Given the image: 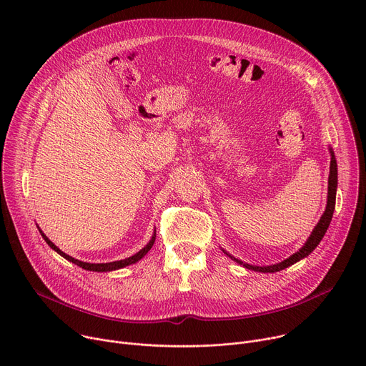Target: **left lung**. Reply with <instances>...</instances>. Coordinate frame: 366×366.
<instances>
[{
	"label": "left lung",
	"mask_w": 366,
	"mask_h": 366,
	"mask_svg": "<svg viewBox=\"0 0 366 366\" xmlns=\"http://www.w3.org/2000/svg\"><path fill=\"white\" fill-rule=\"evenodd\" d=\"M336 187H337V165H336L335 154L332 153L330 175H329V197H327L326 212H325V214L322 216L319 224L315 227V230H312V233H311V236L308 237V240L305 242V244H304L297 253H294L292 256H290L288 259L282 260L281 264H277V265H271V267H252V265L243 264V262H240V260L234 259L236 262L240 264V265H243L244 268L253 269V271H256V272H278V271L285 269L287 267H291L292 264L298 262L300 259L308 256L312 250H315V249L317 247V244L320 243V240L323 239L325 233H326L327 229H329V224H330V222H332L333 212H335V204H336Z\"/></svg>",
	"instance_id": "left-lung-1"
}]
</instances>
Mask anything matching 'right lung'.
<instances>
[{"instance_id": "add662e5", "label": "right lung", "mask_w": 366, "mask_h": 366, "mask_svg": "<svg viewBox=\"0 0 366 366\" xmlns=\"http://www.w3.org/2000/svg\"><path fill=\"white\" fill-rule=\"evenodd\" d=\"M41 233V232H40ZM41 236H43V239L46 240V243L54 249L55 252H58L61 256H64L65 259H68L69 262H72V264H75V265H78L79 268H82V269H86V271H95V272H107V271H114V269H120V268H124V267H127V265H132V264H136L137 260H140L150 249H152V246H153V243H154V239H156V233L152 236V239H150V242L140 250V252H137L136 254H133V256H130V257H127V259H122V260H116V262H110V264H88V262H81V260H78V259H74L72 256H69V254H66V253H64L58 246H55L54 243H51L43 233H41Z\"/></svg>"}]
</instances>
